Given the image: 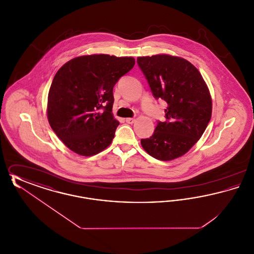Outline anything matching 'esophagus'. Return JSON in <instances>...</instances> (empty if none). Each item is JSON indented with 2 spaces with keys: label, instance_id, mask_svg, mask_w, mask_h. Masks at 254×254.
<instances>
[{
  "label": "esophagus",
  "instance_id": "1",
  "mask_svg": "<svg viewBox=\"0 0 254 254\" xmlns=\"http://www.w3.org/2000/svg\"><path fill=\"white\" fill-rule=\"evenodd\" d=\"M126 122H127V124H133V123L135 122V119H134V118H127Z\"/></svg>",
  "mask_w": 254,
  "mask_h": 254
}]
</instances>
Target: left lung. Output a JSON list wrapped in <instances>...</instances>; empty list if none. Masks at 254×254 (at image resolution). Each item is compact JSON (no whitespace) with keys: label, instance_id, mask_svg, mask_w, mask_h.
I'll list each match as a JSON object with an SVG mask.
<instances>
[{"label":"left lung","instance_id":"8db88e82","mask_svg":"<svg viewBox=\"0 0 254 254\" xmlns=\"http://www.w3.org/2000/svg\"><path fill=\"white\" fill-rule=\"evenodd\" d=\"M154 98L168 104L166 121L141 140L152 157L170 161L187 153L201 138L211 118V98L198 69L189 61L166 54L138 57Z\"/></svg>","mask_w":254,"mask_h":254}]
</instances>
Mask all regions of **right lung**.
Instances as JSON below:
<instances>
[{"label":"right lung","mask_w":254,"mask_h":254,"mask_svg":"<svg viewBox=\"0 0 254 254\" xmlns=\"http://www.w3.org/2000/svg\"><path fill=\"white\" fill-rule=\"evenodd\" d=\"M134 64L132 57L86 55L68 61L54 76L48 100L49 125L75 153L92 156L111 144L119 126L111 113L113 87Z\"/></svg>","instance_id":"obj_1"}]
</instances>
